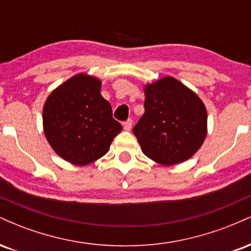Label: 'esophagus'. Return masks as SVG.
I'll return each instance as SVG.
<instances>
[{"label": "esophagus", "mask_w": 251, "mask_h": 251, "mask_svg": "<svg viewBox=\"0 0 251 251\" xmlns=\"http://www.w3.org/2000/svg\"><path fill=\"white\" fill-rule=\"evenodd\" d=\"M132 124H133V122H132V119H128V120H126V122L123 124V126H124V129H125V131H129V129L132 128Z\"/></svg>", "instance_id": "34e87169"}]
</instances>
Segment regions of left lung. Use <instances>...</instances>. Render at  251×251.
Returning a JSON list of instances; mask_svg holds the SVG:
<instances>
[{"label":"left lung","instance_id":"1","mask_svg":"<svg viewBox=\"0 0 251 251\" xmlns=\"http://www.w3.org/2000/svg\"><path fill=\"white\" fill-rule=\"evenodd\" d=\"M144 91L145 113L133 127L144 154L165 166L188 160L208 132L203 101L172 76L146 85Z\"/></svg>","mask_w":251,"mask_h":251}]
</instances>
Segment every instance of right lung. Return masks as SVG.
<instances>
[{
  "mask_svg": "<svg viewBox=\"0 0 251 251\" xmlns=\"http://www.w3.org/2000/svg\"><path fill=\"white\" fill-rule=\"evenodd\" d=\"M101 81L80 73L54 89L43 106V131L51 149L74 165H88L107 153L122 131L100 94Z\"/></svg>",
  "mask_w": 251,
  "mask_h": 251,
  "instance_id": "1",
  "label": "right lung"
}]
</instances>
